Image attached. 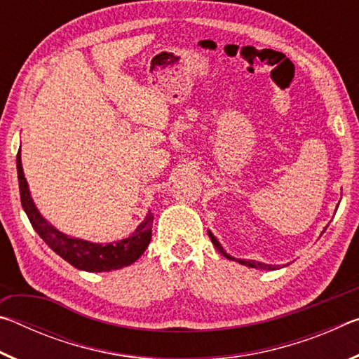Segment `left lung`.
<instances>
[{
  "label": "left lung",
  "instance_id": "obj_1",
  "mask_svg": "<svg viewBox=\"0 0 359 359\" xmlns=\"http://www.w3.org/2000/svg\"><path fill=\"white\" fill-rule=\"evenodd\" d=\"M209 238H210V241H212V244L215 245V248L218 252H220L223 257H226L228 259H234V261H238V263H241V264H244V266H248V267H257V269H276V266H272V264H264V263H259V261H253V259H248V261H245V259H236V258H233V257H229V255L223 250V247L220 245V242L217 241V238L214 234L210 233L209 231Z\"/></svg>",
  "mask_w": 359,
  "mask_h": 359
}]
</instances>
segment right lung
Returning <instances> with one entry per match:
<instances>
[{"mask_svg":"<svg viewBox=\"0 0 359 359\" xmlns=\"http://www.w3.org/2000/svg\"><path fill=\"white\" fill-rule=\"evenodd\" d=\"M17 174H19L22 208L28 215L32 226L53 252L60 255L65 261H68L71 266L77 267V269L87 272H107L120 269V267L135 263L145 252V248L149 247L151 239V224H154V215L150 212L130 238L118 242L93 244V242L83 239L69 238V236L60 233L57 228H53L36 209L28 190L25 174H23L20 149L19 154H17Z\"/></svg>","mask_w":359,"mask_h":359,"instance_id":"1","label":"right lung"}]
</instances>
